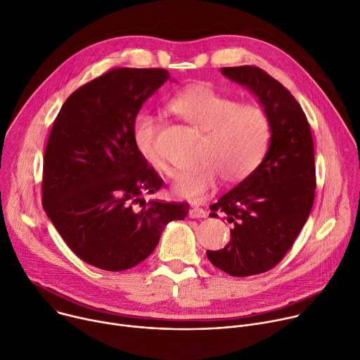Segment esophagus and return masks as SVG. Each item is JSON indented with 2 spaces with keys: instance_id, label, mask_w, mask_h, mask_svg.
<instances>
[{
  "instance_id": "34e87169",
  "label": "esophagus",
  "mask_w": 360,
  "mask_h": 360,
  "mask_svg": "<svg viewBox=\"0 0 360 360\" xmlns=\"http://www.w3.org/2000/svg\"><path fill=\"white\" fill-rule=\"evenodd\" d=\"M207 215H208L207 211L200 208V207H192L189 210V217L191 218H207Z\"/></svg>"
}]
</instances>
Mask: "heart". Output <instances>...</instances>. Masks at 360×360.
<instances>
[{
	"mask_svg": "<svg viewBox=\"0 0 360 360\" xmlns=\"http://www.w3.org/2000/svg\"><path fill=\"white\" fill-rule=\"evenodd\" d=\"M168 110L202 132L200 163L176 174L174 192L179 198L200 201L214 191L219 176L226 184L250 178L264 160L273 134L269 112L258 105L241 103L208 83H195L174 94ZM158 119L141 112L132 123V139L148 165L159 174L171 169L158 148Z\"/></svg>",
	"mask_w": 360,
	"mask_h": 360,
	"instance_id": "obj_1",
	"label": "heart"
}]
</instances>
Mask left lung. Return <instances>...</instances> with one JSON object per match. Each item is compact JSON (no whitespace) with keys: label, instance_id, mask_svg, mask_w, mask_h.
<instances>
[{"label":"left lung","instance_id":"1","mask_svg":"<svg viewBox=\"0 0 360 360\" xmlns=\"http://www.w3.org/2000/svg\"><path fill=\"white\" fill-rule=\"evenodd\" d=\"M221 72L248 87L273 123L258 169L210 207V217L222 215L233 230L224 248L207 251L208 259L233 277H248L274 269L304 226L314 202V148L302 106L280 82L257 66Z\"/></svg>","mask_w":360,"mask_h":360}]
</instances>
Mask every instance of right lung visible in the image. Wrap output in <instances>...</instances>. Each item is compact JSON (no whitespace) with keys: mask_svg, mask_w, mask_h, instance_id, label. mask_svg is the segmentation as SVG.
I'll return each mask as SVG.
<instances>
[{"mask_svg":"<svg viewBox=\"0 0 360 360\" xmlns=\"http://www.w3.org/2000/svg\"><path fill=\"white\" fill-rule=\"evenodd\" d=\"M168 79L163 69H110L73 91L53 123L43 207L70 250L97 269L138 266L167 224L188 214L186 202L143 198L165 182L132 139L143 102Z\"/></svg>","mask_w":360,"mask_h":360,"instance_id":"obj_1","label":"right lung"}]
</instances>
